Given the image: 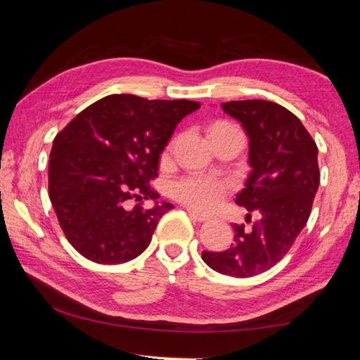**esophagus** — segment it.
<instances>
[{
    "label": "esophagus",
    "instance_id": "1",
    "mask_svg": "<svg viewBox=\"0 0 360 360\" xmlns=\"http://www.w3.org/2000/svg\"><path fill=\"white\" fill-rule=\"evenodd\" d=\"M187 212H188V216H191L195 222H205V221H208V216H205V214H202V212H198V211H195L193 208H187Z\"/></svg>",
    "mask_w": 360,
    "mask_h": 360
}]
</instances>
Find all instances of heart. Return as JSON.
Masks as SVG:
<instances>
[{
    "label": "heart",
    "mask_w": 360,
    "mask_h": 360,
    "mask_svg": "<svg viewBox=\"0 0 360 360\" xmlns=\"http://www.w3.org/2000/svg\"><path fill=\"white\" fill-rule=\"evenodd\" d=\"M214 127H233L229 124H216ZM229 191L222 179L211 174L184 176L172 184V193L179 202L200 211H211L221 205Z\"/></svg>",
    "instance_id": "1"
}]
</instances>
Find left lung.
Wrapping results in <instances>:
<instances>
[{"label": "left lung", "mask_w": 360, "mask_h": 360, "mask_svg": "<svg viewBox=\"0 0 360 360\" xmlns=\"http://www.w3.org/2000/svg\"><path fill=\"white\" fill-rule=\"evenodd\" d=\"M249 138V173L236 205L259 219L251 229L233 224V243L225 251H203L212 270L249 278L276 265L300 235L319 187L318 146L284 106L266 100L222 103Z\"/></svg>", "instance_id": "8db88e82"}]
</instances>
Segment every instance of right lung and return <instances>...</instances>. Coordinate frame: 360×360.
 <instances>
[{"mask_svg":"<svg viewBox=\"0 0 360 360\" xmlns=\"http://www.w3.org/2000/svg\"><path fill=\"white\" fill-rule=\"evenodd\" d=\"M200 105L108 95L79 112L53 139L49 197L66 240L96 264H124L149 246L172 203L149 186L176 125ZM152 199L144 210L133 201Z\"/></svg>","mask_w":360,"mask_h":360,"instance_id":"right-lung-1","label":"right lung"}]
</instances>
